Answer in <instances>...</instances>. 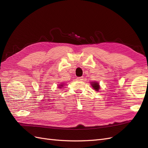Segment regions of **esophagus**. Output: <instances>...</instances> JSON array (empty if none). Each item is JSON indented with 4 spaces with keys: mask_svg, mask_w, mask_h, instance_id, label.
<instances>
[{
    "mask_svg": "<svg viewBox=\"0 0 148 148\" xmlns=\"http://www.w3.org/2000/svg\"><path fill=\"white\" fill-rule=\"evenodd\" d=\"M77 80H78V81H82V80H83V77H77Z\"/></svg>",
    "mask_w": 148,
    "mask_h": 148,
    "instance_id": "34e87169",
    "label": "esophagus"
}]
</instances>
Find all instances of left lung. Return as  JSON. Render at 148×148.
Wrapping results in <instances>:
<instances>
[{"mask_svg": "<svg viewBox=\"0 0 148 148\" xmlns=\"http://www.w3.org/2000/svg\"><path fill=\"white\" fill-rule=\"evenodd\" d=\"M91 85H92V88L95 89V90H96L97 91H98V90H99V84H98L97 83H92V84H91Z\"/></svg>", "mask_w": 148, "mask_h": 148, "instance_id": "1", "label": "left lung"}]
</instances>
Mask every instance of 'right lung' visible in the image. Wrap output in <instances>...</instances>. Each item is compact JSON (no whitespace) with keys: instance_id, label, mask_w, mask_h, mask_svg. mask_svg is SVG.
Here are the masks:
<instances>
[{"instance_id":"add662e5","label":"right lung","mask_w":148,"mask_h":148,"mask_svg":"<svg viewBox=\"0 0 148 148\" xmlns=\"http://www.w3.org/2000/svg\"><path fill=\"white\" fill-rule=\"evenodd\" d=\"M60 86H63V85H62V84H61V85H60ZM59 88H61V87H59Z\"/></svg>"}]
</instances>
